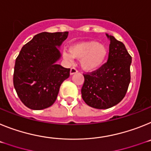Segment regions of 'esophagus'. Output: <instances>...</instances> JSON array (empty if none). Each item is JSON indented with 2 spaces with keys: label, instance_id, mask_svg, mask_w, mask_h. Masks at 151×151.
I'll return each mask as SVG.
<instances>
[{
  "label": "esophagus",
  "instance_id": "34e87169",
  "mask_svg": "<svg viewBox=\"0 0 151 151\" xmlns=\"http://www.w3.org/2000/svg\"><path fill=\"white\" fill-rule=\"evenodd\" d=\"M77 73V70L75 68H70V75H73V74H76Z\"/></svg>",
  "mask_w": 151,
  "mask_h": 151
}]
</instances>
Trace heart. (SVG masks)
Instances as JSON below:
<instances>
[{"instance_id": "b5f03b06", "label": "heart", "mask_w": 151, "mask_h": 151, "mask_svg": "<svg viewBox=\"0 0 151 151\" xmlns=\"http://www.w3.org/2000/svg\"><path fill=\"white\" fill-rule=\"evenodd\" d=\"M109 53L107 46L96 41L81 42L70 45L69 52L64 51V59L71 61L73 58L81 59V66L86 71L97 70L103 66Z\"/></svg>"}]
</instances>
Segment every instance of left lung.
Returning a JSON list of instances; mask_svg holds the SVG:
<instances>
[{"label": "left lung", "mask_w": 151, "mask_h": 151, "mask_svg": "<svg viewBox=\"0 0 151 151\" xmlns=\"http://www.w3.org/2000/svg\"><path fill=\"white\" fill-rule=\"evenodd\" d=\"M108 61L97 70L83 74L81 94L86 104L95 109H106L120 103L131 81L132 57L122 42L109 36Z\"/></svg>", "instance_id": "1"}]
</instances>
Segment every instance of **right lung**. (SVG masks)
<instances>
[{
	"label": "right lung",
	"instance_id": "obj_1",
	"mask_svg": "<svg viewBox=\"0 0 151 151\" xmlns=\"http://www.w3.org/2000/svg\"><path fill=\"white\" fill-rule=\"evenodd\" d=\"M68 32H41L24 45L16 59L14 86L22 103L33 110L51 106L70 68L58 65Z\"/></svg>",
	"mask_w": 151,
	"mask_h": 151
}]
</instances>
